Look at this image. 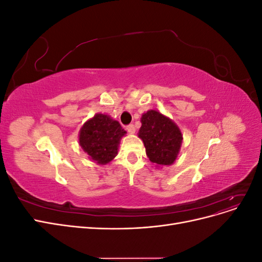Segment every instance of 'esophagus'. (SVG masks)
Listing matches in <instances>:
<instances>
[{"instance_id": "obj_1", "label": "esophagus", "mask_w": 262, "mask_h": 262, "mask_svg": "<svg viewBox=\"0 0 262 262\" xmlns=\"http://www.w3.org/2000/svg\"><path fill=\"white\" fill-rule=\"evenodd\" d=\"M126 131H128L129 133H134L136 132V128H134L133 124H128L126 125Z\"/></svg>"}]
</instances>
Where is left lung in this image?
Returning <instances> with one entry per match:
<instances>
[{
  "label": "left lung",
  "mask_w": 262,
  "mask_h": 262,
  "mask_svg": "<svg viewBox=\"0 0 262 262\" xmlns=\"http://www.w3.org/2000/svg\"><path fill=\"white\" fill-rule=\"evenodd\" d=\"M142 139L149 161L157 165H171L176 161L182 136L178 126L169 118L156 110H148L141 118Z\"/></svg>",
  "instance_id": "1"
}]
</instances>
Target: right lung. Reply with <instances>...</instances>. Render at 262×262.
I'll return each mask as SVG.
<instances>
[{
    "label": "right lung",
    "mask_w": 262,
    "mask_h": 262,
    "mask_svg": "<svg viewBox=\"0 0 262 262\" xmlns=\"http://www.w3.org/2000/svg\"><path fill=\"white\" fill-rule=\"evenodd\" d=\"M125 134L118 121L97 114L84 123L80 131V145L94 162L105 165L117 155L121 137Z\"/></svg>",
    "instance_id": "1"
}]
</instances>
